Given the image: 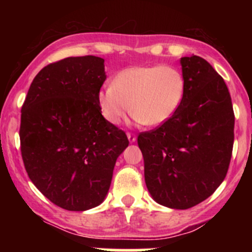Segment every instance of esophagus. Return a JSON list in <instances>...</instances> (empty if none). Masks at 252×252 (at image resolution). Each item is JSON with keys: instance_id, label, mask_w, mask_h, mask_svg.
Wrapping results in <instances>:
<instances>
[{"instance_id": "34e87169", "label": "esophagus", "mask_w": 252, "mask_h": 252, "mask_svg": "<svg viewBox=\"0 0 252 252\" xmlns=\"http://www.w3.org/2000/svg\"><path fill=\"white\" fill-rule=\"evenodd\" d=\"M126 136H128V140H129V142H131V144L136 141V135H135V134L128 133V134H126Z\"/></svg>"}]
</instances>
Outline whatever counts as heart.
<instances>
[{
    "label": "heart",
    "instance_id": "b5f03b06",
    "mask_svg": "<svg viewBox=\"0 0 252 252\" xmlns=\"http://www.w3.org/2000/svg\"><path fill=\"white\" fill-rule=\"evenodd\" d=\"M185 94V79L172 65H135L121 70L111 85L97 94L103 118L118 124L133 108L138 123L157 126L168 122L179 110Z\"/></svg>",
    "mask_w": 252,
    "mask_h": 252
}]
</instances>
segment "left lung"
I'll return each mask as SVG.
<instances>
[{
    "label": "left lung",
    "mask_w": 252,
    "mask_h": 252,
    "mask_svg": "<svg viewBox=\"0 0 252 252\" xmlns=\"http://www.w3.org/2000/svg\"><path fill=\"white\" fill-rule=\"evenodd\" d=\"M185 94L177 113L138 136L145 183L157 204L187 210L216 191L227 175L234 112L223 78L199 56L180 58Z\"/></svg>",
    "instance_id": "obj_1"
}]
</instances>
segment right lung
Returning a JSON list of instances; mask_svg holds the SVG:
<instances>
[{"instance_id":"add662e5","label":"right lung","mask_w":252,"mask_h":252,"mask_svg":"<svg viewBox=\"0 0 252 252\" xmlns=\"http://www.w3.org/2000/svg\"><path fill=\"white\" fill-rule=\"evenodd\" d=\"M105 60L68 57L42 68L20 118V150L30 180L55 205L86 211L102 204L126 133L101 114Z\"/></svg>"}]
</instances>
